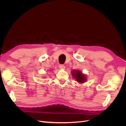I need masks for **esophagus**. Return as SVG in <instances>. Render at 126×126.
I'll return each mask as SVG.
<instances>
[{
	"label": "esophagus",
	"instance_id": "34e87169",
	"mask_svg": "<svg viewBox=\"0 0 126 126\" xmlns=\"http://www.w3.org/2000/svg\"><path fill=\"white\" fill-rule=\"evenodd\" d=\"M59 68L60 69H65V66H64L63 64H61L59 65Z\"/></svg>",
	"mask_w": 126,
	"mask_h": 126
}]
</instances>
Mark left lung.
Returning a JSON list of instances; mask_svg holds the SVG:
<instances>
[{"label": "left lung", "instance_id": "8db88e82", "mask_svg": "<svg viewBox=\"0 0 126 126\" xmlns=\"http://www.w3.org/2000/svg\"><path fill=\"white\" fill-rule=\"evenodd\" d=\"M72 76L75 78L77 80V81L80 83L84 82L86 81V76L82 74L81 71H79L78 70H72Z\"/></svg>", "mask_w": 126, "mask_h": 126}]
</instances>
